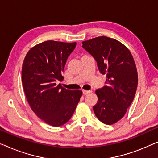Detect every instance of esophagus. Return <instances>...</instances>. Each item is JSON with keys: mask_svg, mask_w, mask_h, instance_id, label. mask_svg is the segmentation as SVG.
Here are the masks:
<instances>
[{"mask_svg": "<svg viewBox=\"0 0 158 158\" xmlns=\"http://www.w3.org/2000/svg\"><path fill=\"white\" fill-rule=\"evenodd\" d=\"M82 92H83V94H87L89 93H91V91H88V90H82Z\"/></svg>", "mask_w": 158, "mask_h": 158, "instance_id": "esophagus-1", "label": "esophagus"}]
</instances>
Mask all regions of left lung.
Returning <instances> with one entry per match:
<instances>
[{
    "label": "left lung",
    "instance_id": "obj_1",
    "mask_svg": "<svg viewBox=\"0 0 158 158\" xmlns=\"http://www.w3.org/2000/svg\"><path fill=\"white\" fill-rule=\"evenodd\" d=\"M82 48L93 56L100 73L106 74V85L96 91L93 109L102 123L112 125L124 116L133 102L138 73L128 49L116 40L102 36L84 41Z\"/></svg>",
    "mask_w": 158,
    "mask_h": 158
}]
</instances>
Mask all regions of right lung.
<instances>
[{"mask_svg":"<svg viewBox=\"0 0 158 158\" xmlns=\"http://www.w3.org/2000/svg\"><path fill=\"white\" fill-rule=\"evenodd\" d=\"M77 43L49 40L31 48L22 68V82L33 112L52 126H61L71 118L82 95L80 90H67L57 81Z\"/></svg>","mask_w":158,"mask_h":158,"instance_id":"1","label":"right lung"}]
</instances>
